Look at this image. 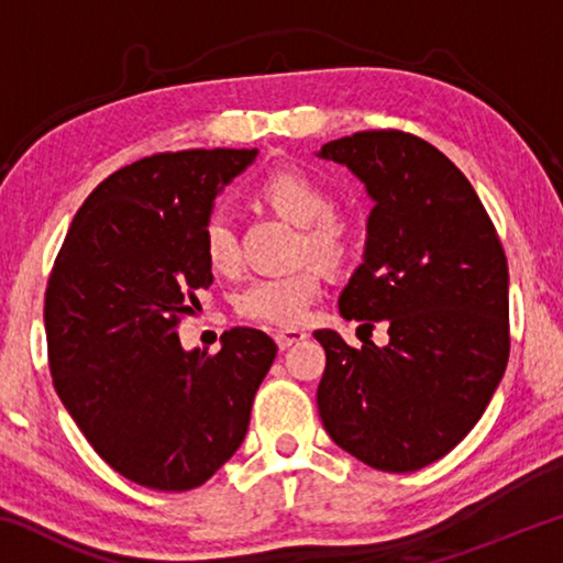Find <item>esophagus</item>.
<instances>
[{
  "instance_id": "obj_1",
  "label": "esophagus",
  "mask_w": 563,
  "mask_h": 563,
  "mask_svg": "<svg viewBox=\"0 0 563 563\" xmlns=\"http://www.w3.org/2000/svg\"><path fill=\"white\" fill-rule=\"evenodd\" d=\"M273 338H275V342H278V347L285 350V347L295 345V342H300V340L308 338V332L300 330V328H283V330H275Z\"/></svg>"
}]
</instances>
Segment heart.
Listing matches in <instances>:
<instances>
[{
	"mask_svg": "<svg viewBox=\"0 0 563 563\" xmlns=\"http://www.w3.org/2000/svg\"><path fill=\"white\" fill-rule=\"evenodd\" d=\"M261 196L300 231V253L335 263L347 253L352 223L332 211V194L322 180L300 166L275 168L261 184ZM206 263L216 273H231L238 265L235 231L221 211H213L201 228ZM322 295V275L312 265L288 273L263 275L245 285L235 300L238 316L263 325L295 328L310 316L312 302Z\"/></svg>",
	"mask_w": 563,
	"mask_h": 563,
	"instance_id": "b5f03b06",
	"label": "heart"
}]
</instances>
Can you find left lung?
<instances>
[{
    "label": "left lung",
    "instance_id": "1",
    "mask_svg": "<svg viewBox=\"0 0 563 563\" xmlns=\"http://www.w3.org/2000/svg\"><path fill=\"white\" fill-rule=\"evenodd\" d=\"M373 196L365 263L340 316L387 322L389 345L325 347L318 412L342 450L379 472H417L452 452L487 409L509 360L507 255L470 180L442 151L397 129L330 141Z\"/></svg>",
    "mask_w": 563,
    "mask_h": 563
}]
</instances>
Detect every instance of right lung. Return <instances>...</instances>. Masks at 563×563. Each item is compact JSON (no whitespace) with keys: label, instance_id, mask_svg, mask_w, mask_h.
Wrapping results in <instances>:
<instances>
[{"label":"right lung","instance_id":"add662e5","mask_svg":"<svg viewBox=\"0 0 563 563\" xmlns=\"http://www.w3.org/2000/svg\"><path fill=\"white\" fill-rule=\"evenodd\" d=\"M255 148L164 151L119 168L74 216L46 280L54 389L113 472L141 487H201L241 446L275 360L255 328L218 352L180 347V320L213 283L201 228Z\"/></svg>","mask_w":563,"mask_h":563}]
</instances>
